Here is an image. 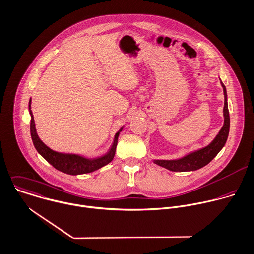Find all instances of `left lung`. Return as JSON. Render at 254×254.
<instances>
[{
	"instance_id": "left-lung-1",
	"label": "left lung",
	"mask_w": 254,
	"mask_h": 254,
	"mask_svg": "<svg viewBox=\"0 0 254 254\" xmlns=\"http://www.w3.org/2000/svg\"><path fill=\"white\" fill-rule=\"evenodd\" d=\"M220 83L224 93V108H223L224 124L220 129L219 133L214 138V140L206 147L191 152V153L187 154L182 158L175 159V160H154L153 162L155 164L175 172L194 171L207 165L219 153V151L223 148V146L226 143V140L229 134V126H230L226 88L221 81Z\"/></svg>"
}]
</instances>
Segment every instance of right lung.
Wrapping results in <instances>:
<instances>
[{
	"label": "right lung",
	"instance_id": "add662e5",
	"mask_svg": "<svg viewBox=\"0 0 254 254\" xmlns=\"http://www.w3.org/2000/svg\"><path fill=\"white\" fill-rule=\"evenodd\" d=\"M29 112L31 115V137L34 143V146L36 150L39 152V154L43 156L51 165L57 170L70 174V175H79V174H86L93 172L95 170H98L99 168L103 167L110 163L115 155L116 152V146L118 143V136L119 133L122 131L123 127L115 134L113 145L111 146L108 153L104 156H101L98 158L88 159L83 156L77 155V154H66V153H60V152H56L52 149H50L47 145H45L41 139L39 138L36 127H35V121L34 116L31 111V99L29 102Z\"/></svg>",
	"mask_w": 254,
	"mask_h": 254
}]
</instances>
